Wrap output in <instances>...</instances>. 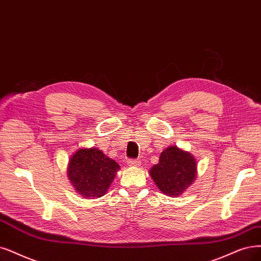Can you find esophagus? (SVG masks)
I'll use <instances>...</instances> for the list:
<instances>
[{
	"mask_svg": "<svg viewBox=\"0 0 261 261\" xmlns=\"http://www.w3.org/2000/svg\"><path fill=\"white\" fill-rule=\"evenodd\" d=\"M129 167H140L141 166V161L139 160H134V159H130L127 161Z\"/></svg>",
	"mask_w": 261,
	"mask_h": 261,
	"instance_id": "1",
	"label": "esophagus"
}]
</instances>
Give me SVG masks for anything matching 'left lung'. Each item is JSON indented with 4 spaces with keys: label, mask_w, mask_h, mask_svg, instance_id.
<instances>
[{
    "label": "left lung",
    "mask_w": 261,
    "mask_h": 261,
    "mask_svg": "<svg viewBox=\"0 0 261 261\" xmlns=\"http://www.w3.org/2000/svg\"><path fill=\"white\" fill-rule=\"evenodd\" d=\"M197 169L195 157L174 145L161 152L159 162L150 168L149 174L162 194L176 198L195 181Z\"/></svg>",
    "instance_id": "obj_1"
}]
</instances>
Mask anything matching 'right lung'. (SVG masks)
<instances>
[{
	"label": "right lung",
	"mask_w": 261,
	"mask_h": 261,
	"mask_svg": "<svg viewBox=\"0 0 261 261\" xmlns=\"http://www.w3.org/2000/svg\"><path fill=\"white\" fill-rule=\"evenodd\" d=\"M120 167L96 147L75 151L67 163V177L77 194L86 199L106 194Z\"/></svg>",
	"instance_id": "1"
}]
</instances>
